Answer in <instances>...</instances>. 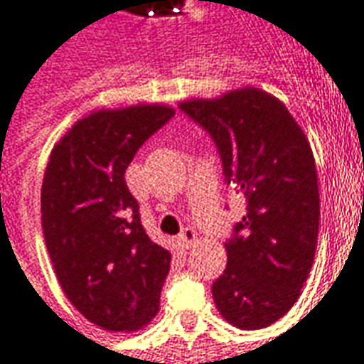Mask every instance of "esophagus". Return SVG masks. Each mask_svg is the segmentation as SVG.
I'll use <instances>...</instances> for the list:
<instances>
[{"mask_svg": "<svg viewBox=\"0 0 364 364\" xmlns=\"http://www.w3.org/2000/svg\"><path fill=\"white\" fill-rule=\"evenodd\" d=\"M196 238H198V235H196V230L192 229V227H186L182 232L178 235V244L182 250H186V248H190L193 242H196Z\"/></svg>", "mask_w": 364, "mask_h": 364, "instance_id": "34e87169", "label": "esophagus"}]
</instances>
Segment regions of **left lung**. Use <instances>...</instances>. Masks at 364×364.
<instances>
[{
	"instance_id": "8db88e82",
	"label": "left lung",
	"mask_w": 364,
	"mask_h": 364,
	"mask_svg": "<svg viewBox=\"0 0 364 364\" xmlns=\"http://www.w3.org/2000/svg\"><path fill=\"white\" fill-rule=\"evenodd\" d=\"M209 134L225 184L246 198L227 238V267L213 283L223 318L266 328L293 306L314 262L320 196L314 155L285 105L258 89L180 105Z\"/></svg>"
}]
</instances>
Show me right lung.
<instances>
[{
    "mask_svg": "<svg viewBox=\"0 0 364 364\" xmlns=\"http://www.w3.org/2000/svg\"><path fill=\"white\" fill-rule=\"evenodd\" d=\"M174 116L168 106L98 110L55 145L42 182V230L71 304L110 331L139 330L159 312L171 252L149 238L126 168Z\"/></svg>",
    "mask_w": 364,
    "mask_h": 364,
    "instance_id": "add662e5",
    "label": "right lung"
}]
</instances>
